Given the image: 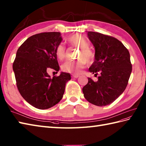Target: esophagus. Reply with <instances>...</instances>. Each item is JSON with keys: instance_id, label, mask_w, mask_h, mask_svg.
I'll list each match as a JSON object with an SVG mask.
<instances>
[{"instance_id": "1", "label": "esophagus", "mask_w": 146, "mask_h": 146, "mask_svg": "<svg viewBox=\"0 0 146 146\" xmlns=\"http://www.w3.org/2000/svg\"><path fill=\"white\" fill-rule=\"evenodd\" d=\"M72 77H74V78H77L79 76V74H72Z\"/></svg>"}]
</instances>
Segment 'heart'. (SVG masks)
Listing matches in <instances>:
<instances>
[{
    "instance_id": "b5f03b06",
    "label": "heart",
    "mask_w": 146,
    "mask_h": 146,
    "mask_svg": "<svg viewBox=\"0 0 146 146\" xmlns=\"http://www.w3.org/2000/svg\"><path fill=\"white\" fill-rule=\"evenodd\" d=\"M67 41L70 44L81 48L78 54V60L76 61L67 60L62 64L61 69L64 72L78 73L80 72L88 62L91 61L94 57V53L89 47V42L86 38L79 34L71 36L67 39ZM56 56L59 60H63L65 56V47L64 44H58L55 50Z\"/></svg>"
}]
</instances>
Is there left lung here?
Returning a JSON list of instances; mask_svg holds the SVG:
<instances>
[{
	"label": "left lung",
	"mask_w": 146,
	"mask_h": 146,
	"mask_svg": "<svg viewBox=\"0 0 146 146\" xmlns=\"http://www.w3.org/2000/svg\"><path fill=\"white\" fill-rule=\"evenodd\" d=\"M95 48V60L89 69L96 81L88 78L82 88L86 100L98 106L112 103L125 90L132 72L129 50L120 41L111 36L88 31Z\"/></svg>",
	"instance_id": "8db88e82"
}]
</instances>
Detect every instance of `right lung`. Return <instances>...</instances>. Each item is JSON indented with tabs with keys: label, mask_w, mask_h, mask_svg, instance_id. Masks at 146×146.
<instances>
[{
	"label": "right lung",
	"mask_w": 146,
	"mask_h": 146,
	"mask_svg": "<svg viewBox=\"0 0 146 146\" xmlns=\"http://www.w3.org/2000/svg\"><path fill=\"white\" fill-rule=\"evenodd\" d=\"M62 40L60 32H44L28 38L19 46L13 68L21 95L38 109L51 108L62 100L69 73L50 77V69L59 70L55 50Z\"/></svg>",
	"instance_id": "obj_1"
}]
</instances>
